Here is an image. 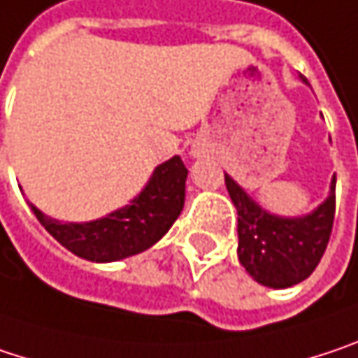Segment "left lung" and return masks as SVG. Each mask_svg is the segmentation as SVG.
I'll list each match as a JSON object with an SVG mask.
<instances>
[{"instance_id":"8db88e82","label":"left lung","mask_w":358,"mask_h":358,"mask_svg":"<svg viewBox=\"0 0 358 358\" xmlns=\"http://www.w3.org/2000/svg\"><path fill=\"white\" fill-rule=\"evenodd\" d=\"M301 80L307 84L305 78ZM224 183L239 216L237 255L249 276L270 289H289L309 278L332 235L336 177H332L328 198L303 216H278L264 210L227 173Z\"/></svg>"}]
</instances>
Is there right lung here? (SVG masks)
<instances>
[{"instance_id":"add662e5","label":"right lung","mask_w":358,"mask_h":358,"mask_svg":"<svg viewBox=\"0 0 358 358\" xmlns=\"http://www.w3.org/2000/svg\"><path fill=\"white\" fill-rule=\"evenodd\" d=\"M187 169L181 157L158 164L144 189L127 206L90 222H62L28 201L47 233L73 255L107 264L142 253L160 241L185 203Z\"/></svg>"}]
</instances>
